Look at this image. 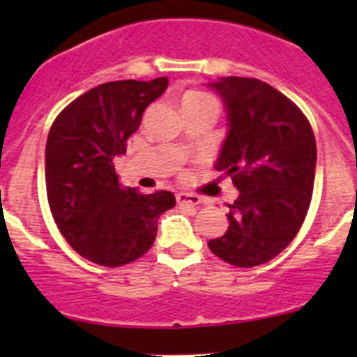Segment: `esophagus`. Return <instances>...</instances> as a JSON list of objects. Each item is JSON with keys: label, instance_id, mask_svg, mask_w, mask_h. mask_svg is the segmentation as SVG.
Listing matches in <instances>:
<instances>
[{"label": "esophagus", "instance_id": "34e87169", "mask_svg": "<svg viewBox=\"0 0 357 357\" xmlns=\"http://www.w3.org/2000/svg\"><path fill=\"white\" fill-rule=\"evenodd\" d=\"M176 202L181 206H198L202 202V198L195 193H178L176 195Z\"/></svg>", "mask_w": 357, "mask_h": 357}]
</instances>
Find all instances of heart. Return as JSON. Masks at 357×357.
<instances>
[{"label": "heart", "mask_w": 357, "mask_h": 357, "mask_svg": "<svg viewBox=\"0 0 357 357\" xmlns=\"http://www.w3.org/2000/svg\"><path fill=\"white\" fill-rule=\"evenodd\" d=\"M189 96H200V94H198V93H191V94H188V96H185V98H189Z\"/></svg>", "instance_id": "1"}]
</instances>
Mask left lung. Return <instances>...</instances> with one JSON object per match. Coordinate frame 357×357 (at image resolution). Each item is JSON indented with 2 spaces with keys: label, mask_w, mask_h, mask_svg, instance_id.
Masks as SVG:
<instances>
[{
  "label": "left lung",
  "mask_w": 357,
  "mask_h": 357,
  "mask_svg": "<svg viewBox=\"0 0 357 357\" xmlns=\"http://www.w3.org/2000/svg\"><path fill=\"white\" fill-rule=\"evenodd\" d=\"M227 112V137L214 168L232 178L229 229L211 252L239 268L264 264L288 247L307 214L317 143L307 118L284 94L257 78L209 84Z\"/></svg>",
  "instance_id": "8db88e82"
}]
</instances>
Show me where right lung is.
Segmentation results:
<instances>
[{
	"label": "right lung",
	"instance_id": "1",
	"mask_svg": "<svg viewBox=\"0 0 357 357\" xmlns=\"http://www.w3.org/2000/svg\"><path fill=\"white\" fill-rule=\"evenodd\" d=\"M168 78L98 85L56 116L46 141V191L56 227L82 257L116 268L139 259L155 241L157 220L175 195L125 189L114 159Z\"/></svg>",
	"mask_w": 357,
	"mask_h": 357
}]
</instances>
